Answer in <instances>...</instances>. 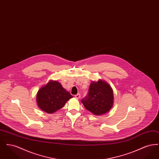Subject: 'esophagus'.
Here are the masks:
<instances>
[{"instance_id":"1","label":"esophagus","mask_w":159,"mask_h":159,"mask_svg":"<svg viewBox=\"0 0 159 159\" xmlns=\"http://www.w3.org/2000/svg\"><path fill=\"white\" fill-rule=\"evenodd\" d=\"M75 98L76 99H79L80 98V93H77L75 95Z\"/></svg>"}]
</instances>
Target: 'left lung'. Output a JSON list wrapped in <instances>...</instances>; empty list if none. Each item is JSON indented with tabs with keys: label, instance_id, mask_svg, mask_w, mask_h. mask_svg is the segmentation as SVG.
<instances>
[{
	"label": "left lung",
	"instance_id": "left-lung-1",
	"mask_svg": "<svg viewBox=\"0 0 159 159\" xmlns=\"http://www.w3.org/2000/svg\"><path fill=\"white\" fill-rule=\"evenodd\" d=\"M82 102L86 110L95 115L107 113L113 106V89L103 80L92 81L89 86L88 95L82 100Z\"/></svg>",
	"mask_w": 159,
	"mask_h": 159
}]
</instances>
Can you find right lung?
<instances>
[{
  "label": "right lung",
  "instance_id": "1",
  "mask_svg": "<svg viewBox=\"0 0 159 159\" xmlns=\"http://www.w3.org/2000/svg\"><path fill=\"white\" fill-rule=\"evenodd\" d=\"M73 96L66 91L60 82L49 80L42 86L36 95L39 108L49 114H52L62 108Z\"/></svg>",
  "mask_w": 159,
  "mask_h": 159
}]
</instances>
